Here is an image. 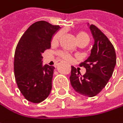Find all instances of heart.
I'll list each match as a JSON object with an SVG mask.
<instances>
[{"instance_id": "heart-1", "label": "heart", "mask_w": 123, "mask_h": 123, "mask_svg": "<svg viewBox=\"0 0 123 123\" xmlns=\"http://www.w3.org/2000/svg\"><path fill=\"white\" fill-rule=\"evenodd\" d=\"M62 32L58 33L54 36V37H53V42H58V41L60 40ZM80 39H87V40H89V36H88V35H87L86 33H85V32H79V33L77 34V40H80ZM61 55V56L64 58V59H65V60H67V61H70V56L68 54L65 53H62Z\"/></svg>"}]
</instances>
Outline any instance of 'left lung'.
I'll return each instance as SVG.
<instances>
[{"label":"left lung","mask_w":123,"mask_h":123,"mask_svg":"<svg viewBox=\"0 0 123 123\" xmlns=\"http://www.w3.org/2000/svg\"><path fill=\"white\" fill-rule=\"evenodd\" d=\"M95 40L90 56L80 65L85 67L86 73L81 75L79 70L71 66L70 84L79 94L93 97L107 85L111 78L115 64V48L107 36L95 25H89Z\"/></svg>","instance_id":"obj_1"}]
</instances>
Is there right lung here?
<instances>
[{"instance_id":"right-lung-1","label":"right lung","mask_w":123,"mask_h":123,"mask_svg":"<svg viewBox=\"0 0 123 123\" xmlns=\"http://www.w3.org/2000/svg\"><path fill=\"white\" fill-rule=\"evenodd\" d=\"M61 28L44 21L32 24L20 37L15 52L14 75L25 98L34 103L45 100L52 89L54 66L43 64L45 50Z\"/></svg>"}]
</instances>
